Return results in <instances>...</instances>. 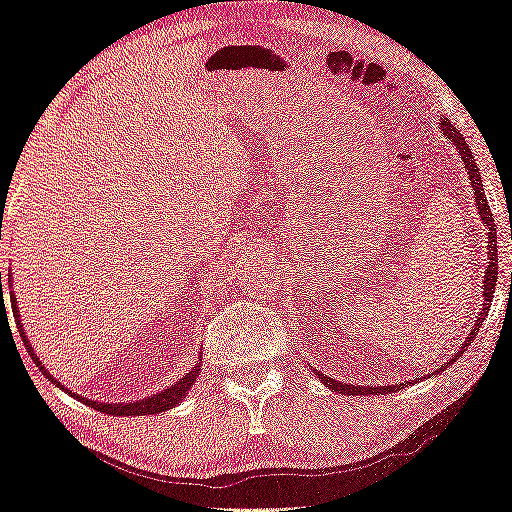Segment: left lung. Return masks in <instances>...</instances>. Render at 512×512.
Instances as JSON below:
<instances>
[{"label":"left lung","instance_id":"1","mask_svg":"<svg viewBox=\"0 0 512 512\" xmlns=\"http://www.w3.org/2000/svg\"><path fill=\"white\" fill-rule=\"evenodd\" d=\"M441 131L455 144L457 154H460L464 167L469 170V181H471V188H474V195H476V209H478V216L483 220L485 230H487V257H490V262L485 266V278H483V296H485V303H483V310H480V315L476 319L474 329L467 335V340H464L462 345V352L464 347L471 345V340L476 338L478 331H480V324H483V319L487 317V310H490L492 299H494V289H497V276H499V264H497V225H494V218H492V211H490V204H487V197H485V190H483V181H480V172H478V165L474 156H471V149L469 144L464 142V137L460 135V131L451 124V121L444 119L441 121ZM460 352V354H462ZM460 354H455L451 361L446 365H453L455 358H460ZM446 365H441V370H446ZM319 379L324 381L326 386L331 388L335 393H342V395H372V393H393V391H400L404 384H395V386H354V384H342V381H333L331 377H324L322 372H317Z\"/></svg>","mask_w":512,"mask_h":512}]
</instances>
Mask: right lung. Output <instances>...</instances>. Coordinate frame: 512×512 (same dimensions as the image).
<instances>
[{"mask_svg": "<svg viewBox=\"0 0 512 512\" xmlns=\"http://www.w3.org/2000/svg\"><path fill=\"white\" fill-rule=\"evenodd\" d=\"M9 287H11V278H9ZM0 296H2V303H0V308L2 310H6V303H4V292H2V271H0ZM15 296H13V292H11V308H13V317H15V322H18V329H20V338H22V342H25V347H27V352H29V356H32V361L38 365V370L43 372L45 377L48 379H52L55 381V384L59 386V388H64L59 384V381L50 375L48 370L43 368V363L38 361L36 358V354H34V347L29 345V340H27V335H25V331H22V326H20V315H18V308H15ZM200 370H202V365L197 363L195 368H190L188 372H186V377H181L177 384H172V386H167L165 391H158L156 395H149V398H142V400H135V402H96V400H87V398H82V395H75V393H71L66 388V393H71V395H75V398H78L80 402H85V404H89V407H94V409H98V411H103V414H110V416H151V414H160V411H167V409H172V407H177L179 404V400L183 398V395H186L188 391H190V386L195 384V379L200 377Z\"/></svg>", "mask_w": 512, "mask_h": 512, "instance_id": "1", "label": "right lung"}]
</instances>
